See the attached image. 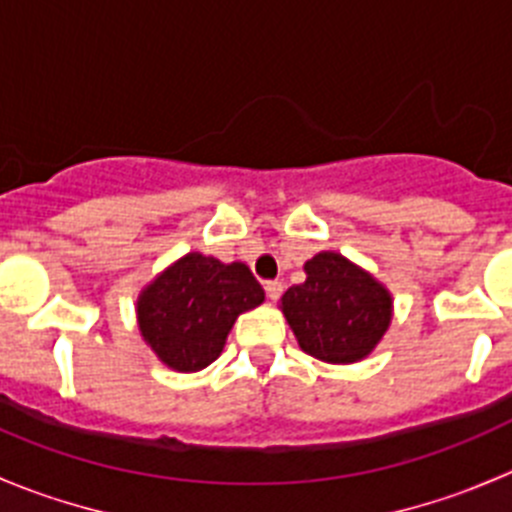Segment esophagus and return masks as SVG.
<instances>
[{
    "label": "esophagus",
    "mask_w": 512,
    "mask_h": 512,
    "mask_svg": "<svg viewBox=\"0 0 512 512\" xmlns=\"http://www.w3.org/2000/svg\"><path fill=\"white\" fill-rule=\"evenodd\" d=\"M264 289H266V297H269L271 302H277L284 292V284L282 282H266Z\"/></svg>",
    "instance_id": "esophagus-1"
}]
</instances>
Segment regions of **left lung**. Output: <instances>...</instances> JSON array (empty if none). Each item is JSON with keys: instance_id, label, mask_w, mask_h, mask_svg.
I'll return each mask as SVG.
<instances>
[{"instance_id": "left-lung-1", "label": "left lung", "mask_w": 512, "mask_h": 512, "mask_svg": "<svg viewBox=\"0 0 512 512\" xmlns=\"http://www.w3.org/2000/svg\"><path fill=\"white\" fill-rule=\"evenodd\" d=\"M305 274L279 300L302 351L325 364L366 359L392 323L390 289L336 251L315 253Z\"/></svg>"}]
</instances>
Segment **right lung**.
Returning a JSON list of instances; mask_svg holds the SVG:
<instances>
[{
  "mask_svg": "<svg viewBox=\"0 0 512 512\" xmlns=\"http://www.w3.org/2000/svg\"><path fill=\"white\" fill-rule=\"evenodd\" d=\"M264 302V289L241 261L184 253L140 289L138 330L174 372H200L223 354L238 315Z\"/></svg>",
  "mask_w": 512,
  "mask_h": 512,
  "instance_id": "obj_1",
  "label": "right lung"
}]
</instances>
